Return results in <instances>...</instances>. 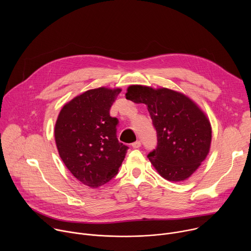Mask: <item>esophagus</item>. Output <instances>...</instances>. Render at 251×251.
Listing matches in <instances>:
<instances>
[{"instance_id":"esophagus-1","label":"esophagus","mask_w":251,"mask_h":251,"mask_svg":"<svg viewBox=\"0 0 251 251\" xmlns=\"http://www.w3.org/2000/svg\"><path fill=\"white\" fill-rule=\"evenodd\" d=\"M141 141H136V142H134L133 144H132V147L133 148H135V149H138V148H140L141 147Z\"/></svg>"}]
</instances>
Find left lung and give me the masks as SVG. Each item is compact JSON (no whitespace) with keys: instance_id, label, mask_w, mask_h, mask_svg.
Segmentation results:
<instances>
[{"instance_id":"left-lung-1","label":"left lung","mask_w":251,"mask_h":251,"mask_svg":"<svg viewBox=\"0 0 251 251\" xmlns=\"http://www.w3.org/2000/svg\"><path fill=\"white\" fill-rule=\"evenodd\" d=\"M126 99L148 106L157 131V147L148 158L170 182L190 177L209 152L211 126L200 107L185 94L169 88L130 85Z\"/></svg>"}]
</instances>
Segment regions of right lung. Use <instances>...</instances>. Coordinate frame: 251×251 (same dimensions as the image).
<instances>
[{
    "label": "right lung",
    "instance_id": "add662e5",
    "mask_svg": "<svg viewBox=\"0 0 251 251\" xmlns=\"http://www.w3.org/2000/svg\"><path fill=\"white\" fill-rule=\"evenodd\" d=\"M120 92L106 87L87 90L62 107L55 123L62 162L79 182L93 189L117 175L128 150L116 136L118 119L109 113Z\"/></svg>",
    "mask_w": 251,
    "mask_h": 251
}]
</instances>
